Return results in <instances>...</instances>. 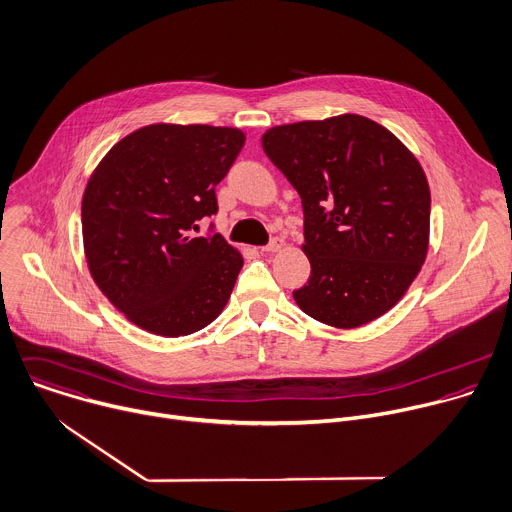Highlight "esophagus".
Returning <instances> with one entry per match:
<instances>
[{
  "label": "esophagus",
  "instance_id": "esophagus-1",
  "mask_svg": "<svg viewBox=\"0 0 512 512\" xmlns=\"http://www.w3.org/2000/svg\"><path fill=\"white\" fill-rule=\"evenodd\" d=\"M284 246H286V244H284V240H282V238H274L268 246H264V248H262V252H266V254H274V252H280Z\"/></svg>",
  "mask_w": 512,
  "mask_h": 512
}]
</instances>
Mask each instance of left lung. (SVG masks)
I'll list each match as a JSON object with an SVG mask.
<instances>
[{
  "instance_id": "left-lung-1",
  "label": "left lung",
  "mask_w": 512,
  "mask_h": 512,
  "mask_svg": "<svg viewBox=\"0 0 512 512\" xmlns=\"http://www.w3.org/2000/svg\"><path fill=\"white\" fill-rule=\"evenodd\" d=\"M262 149L302 199L311 278L292 292L300 311L335 329L391 311L430 248V185L416 155L349 113L272 127Z\"/></svg>"
}]
</instances>
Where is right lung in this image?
Wrapping results in <instances>:
<instances>
[{"instance_id": "obj_1", "label": "right lung", "mask_w": 512, "mask_h": 512, "mask_svg": "<svg viewBox=\"0 0 512 512\" xmlns=\"http://www.w3.org/2000/svg\"><path fill=\"white\" fill-rule=\"evenodd\" d=\"M234 127L155 123L121 139L82 195V242L98 290L133 325L159 337L208 327L244 266L197 222L218 212L216 185L242 151Z\"/></svg>"}]
</instances>
